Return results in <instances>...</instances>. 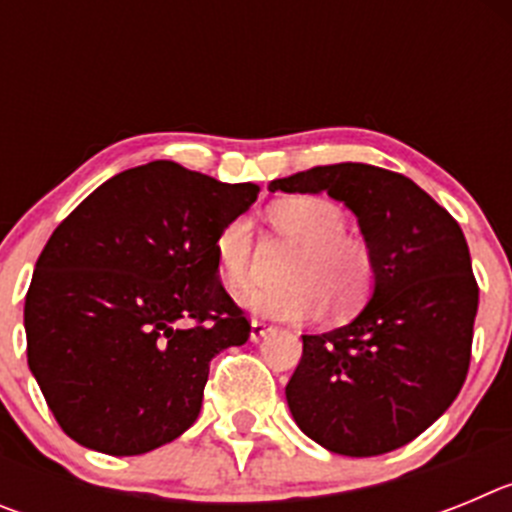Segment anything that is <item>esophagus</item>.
<instances>
[{
    "label": "esophagus",
    "mask_w": 512,
    "mask_h": 512,
    "mask_svg": "<svg viewBox=\"0 0 512 512\" xmlns=\"http://www.w3.org/2000/svg\"><path fill=\"white\" fill-rule=\"evenodd\" d=\"M271 330H274V325L264 323V320H259V318H253L251 320V341H261L264 336H269Z\"/></svg>",
    "instance_id": "34e87169"
}]
</instances>
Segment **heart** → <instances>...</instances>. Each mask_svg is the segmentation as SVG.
Returning <instances> with one entry per match:
<instances>
[{"mask_svg": "<svg viewBox=\"0 0 512 512\" xmlns=\"http://www.w3.org/2000/svg\"><path fill=\"white\" fill-rule=\"evenodd\" d=\"M269 223L282 238L300 246L289 282L295 287H251L241 305L253 315L274 320L318 318L325 305L336 315L359 310L372 295L377 261L372 246L346 230V212L320 194L284 197L269 207ZM256 233L248 217L238 215L220 228L215 238V261L220 279L230 289L251 282Z\"/></svg>", "mask_w": 512, "mask_h": 512, "instance_id": "b5f03b06", "label": "heart"}]
</instances>
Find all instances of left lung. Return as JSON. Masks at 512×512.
<instances>
[{"mask_svg":"<svg viewBox=\"0 0 512 512\" xmlns=\"http://www.w3.org/2000/svg\"><path fill=\"white\" fill-rule=\"evenodd\" d=\"M269 189L328 192L354 212L377 261L369 305L343 328L302 336L287 384L292 418L333 454L400 449L467 379L479 305L467 238L413 179L379 166H315Z\"/></svg>","mask_w":512,"mask_h":512,"instance_id":"1","label":"left lung"}]
</instances>
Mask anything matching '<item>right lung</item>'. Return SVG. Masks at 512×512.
I'll return each instance as SVG.
<instances>
[{
	"mask_svg": "<svg viewBox=\"0 0 512 512\" xmlns=\"http://www.w3.org/2000/svg\"><path fill=\"white\" fill-rule=\"evenodd\" d=\"M259 197L174 161L112 176L45 243L25 297L27 366L87 449L138 456L197 420L210 361L251 336L215 238Z\"/></svg>",
	"mask_w": 512,
	"mask_h": 512,
	"instance_id": "1",
	"label": "right lung"
}]
</instances>
